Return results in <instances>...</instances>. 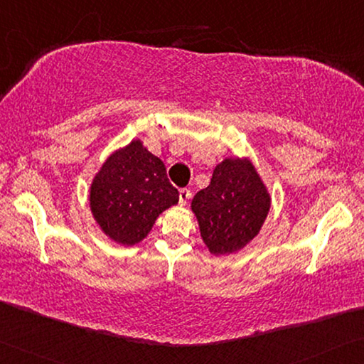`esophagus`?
I'll return each mask as SVG.
<instances>
[{
    "label": "esophagus",
    "instance_id": "obj_1",
    "mask_svg": "<svg viewBox=\"0 0 364 364\" xmlns=\"http://www.w3.org/2000/svg\"><path fill=\"white\" fill-rule=\"evenodd\" d=\"M190 197H192V193H190L188 188H182L181 192H178V201H181V205H187Z\"/></svg>",
    "mask_w": 364,
    "mask_h": 364
}]
</instances>
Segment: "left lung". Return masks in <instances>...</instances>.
<instances>
[{"mask_svg":"<svg viewBox=\"0 0 364 364\" xmlns=\"http://www.w3.org/2000/svg\"><path fill=\"white\" fill-rule=\"evenodd\" d=\"M272 206L270 192L249 158H225L210 186L192 200L200 236L215 257L242 250L257 234Z\"/></svg>","mask_w":364,"mask_h":364,"instance_id":"left-lung-1","label":"left lung"}]
</instances>
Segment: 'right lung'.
<instances>
[{"instance_id": "obj_1", "label": "right lung", "mask_w": 364, "mask_h": 364, "mask_svg": "<svg viewBox=\"0 0 364 364\" xmlns=\"http://www.w3.org/2000/svg\"><path fill=\"white\" fill-rule=\"evenodd\" d=\"M178 203L166 166L133 139L104 161L89 187V208L105 236L135 245L148 236L159 215Z\"/></svg>"}]
</instances>
